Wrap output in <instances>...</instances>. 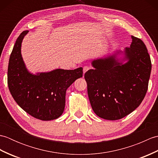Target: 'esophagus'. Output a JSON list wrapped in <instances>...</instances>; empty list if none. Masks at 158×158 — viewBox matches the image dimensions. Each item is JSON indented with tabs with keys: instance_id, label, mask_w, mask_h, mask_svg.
Returning a JSON list of instances; mask_svg holds the SVG:
<instances>
[{
	"instance_id": "obj_1",
	"label": "esophagus",
	"mask_w": 158,
	"mask_h": 158,
	"mask_svg": "<svg viewBox=\"0 0 158 158\" xmlns=\"http://www.w3.org/2000/svg\"><path fill=\"white\" fill-rule=\"evenodd\" d=\"M89 69V66H85L84 67H83V75H84V74L88 71V70Z\"/></svg>"
}]
</instances>
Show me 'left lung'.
I'll return each instance as SVG.
<instances>
[{
  "label": "left lung",
  "instance_id": "left-lung-1",
  "mask_svg": "<svg viewBox=\"0 0 158 158\" xmlns=\"http://www.w3.org/2000/svg\"><path fill=\"white\" fill-rule=\"evenodd\" d=\"M125 49L126 64L115 55L92 61L93 69L85 73L88 94L94 111L98 117L117 120L129 115L142 102L148 89L152 62L141 39L132 36Z\"/></svg>",
  "mask_w": 158,
  "mask_h": 158
}]
</instances>
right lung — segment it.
Here are the masks:
<instances>
[{
	"mask_svg": "<svg viewBox=\"0 0 158 158\" xmlns=\"http://www.w3.org/2000/svg\"><path fill=\"white\" fill-rule=\"evenodd\" d=\"M28 31L17 39L10 56L7 83L17 104L35 118L49 121L58 118L65 107L66 89L83 77L81 67L75 70L56 69L35 75L26 69L21 45Z\"/></svg>",
	"mask_w": 158,
	"mask_h": 158,
	"instance_id": "obj_1",
	"label": "right lung"
}]
</instances>
